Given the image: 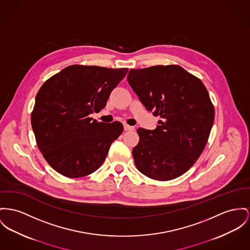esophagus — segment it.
<instances>
[{
	"label": "esophagus",
	"instance_id": "34e87169",
	"mask_svg": "<svg viewBox=\"0 0 250 250\" xmlns=\"http://www.w3.org/2000/svg\"><path fill=\"white\" fill-rule=\"evenodd\" d=\"M133 129H134V128H133V126H130V125H127V124H124V130H125V131H132Z\"/></svg>",
	"mask_w": 250,
	"mask_h": 250
}]
</instances>
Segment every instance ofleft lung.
Wrapping results in <instances>:
<instances>
[{"label":"left lung","instance_id":"1","mask_svg":"<svg viewBox=\"0 0 250 250\" xmlns=\"http://www.w3.org/2000/svg\"><path fill=\"white\" fill-rule=\"evenodd\" d=\"M127 80L145 108L161 117L154 130H137L135 166L154 180L179 177L199 158L213 125L207 88L178 65L131 69Z\"/></svg>","mask_w":250,"mask_h":250}]
</instances>
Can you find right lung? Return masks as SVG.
Segmentation results:
<instances>
[{
    "mask_svg": "<svg viewBox=\"0 0 250 250\" xmlns=\"http://www.w3.org/2000/svg\"><path fill=\"white\" fill-rule=\"evenodd\" d=\"M127 68L71 65L51 77L39 90L31 125L37 145L56 171L78 178L96 171L123 125L89 117L106 106Z\"/></svg>",
    "mask_w": 250,
    "mask_h": 250,
    "instance_id": "1",
    "label": "right lung"
}]
</instances>
